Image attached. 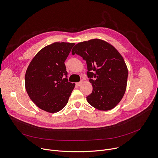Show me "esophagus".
Returning a JSON list of instances; mask_svg holds the SVG:
<instances>
[{
    "mask_svg": "<svg viewBox=\"0 0 158 158\" xmlns=\"http://www.w3.org/2000/svg\"><path fill=\"white\" fill-rule=\"evenodd\" d=\"M81 84H82V81H80V82H77V83H76V85L79 86V85H81Z\"/></svg>",
    "mask_w": 158,
    "mask_h": 158,
    "instance_id": "esophagus-1",
    "label": "esophagus"
}]
</instances>
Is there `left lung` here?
<instances>
[{
    "label": "left lung",
    "instance_id": "obj_1",
    "mask_svg": "<svg viewBox=\"0 0 158 158\" xmlns=\"http://www.w3.org/2000/svg\"><path fill=\"white\" fill-rule=\"evenodd\" d=\"M72 54L86 61L87 75L93 85L92 93L86 98L88 103L101 110L116 107L125 93L128 76L119 52L107 42L95 39L77 44Z\"/></svg>",
    "mask_w": 158,
    "mask_h": 158
}]
</instances>
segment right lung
<instances>
[{
  "label": "right lung",
  "instance_id": "right-lung-1",
  "mask_svg": "<svg viewBox=\"0 0 158 158\" xmlns=\"http://www.w3.org/2000/svg\"><path fill=\"white\" fill-rule=\"evenodd\" d=\"M74 43L54 42L42 49L29 64L25 75L26 91L35 105L51 113L68 102L75 84L68 81L64 64Z\"/></svg>",
  "mask_w": 158,
  "mask_h": 158
}]
</instances>
